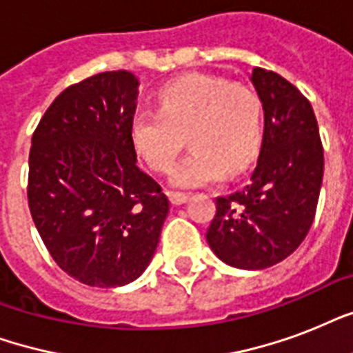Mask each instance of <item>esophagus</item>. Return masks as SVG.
<instances>
[{"instance_id": "34e87169", "label": "esophagus", "mask_w": 353, "mask_h": 353, "mask_svg": "<svg viewBox=\"0 0 353 353\" xmlns=\"http://www.w3.org/2000/svg\"><path fill=\"white\" fill-rule=\"evenodd\" d=\"M168 198H170L172 205H183V203H187L188 196L181 192H168Z\"/></svg>"}]
</instances>
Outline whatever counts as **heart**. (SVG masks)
<instances>
[{
	"label": "heart",
	"instance_id": "b5f03b06",
	"mask_svg": "<svg viewBox=\"0 0 353 353\" xmlns=\"http://www.w3.org/2000/svg\"><path fill=\"white\" fill-rule=\"evenodd\" d=\"M188 135L192 152L179 163L172 183L196 188L240 174L256 159L263 141V106L247 85L214 74H185L157 91V112L137 113L130 139L137 155L168 174Z\"/></svg>",
	"mask_w": 353,
	"mask_h": 353
}]
</instances>
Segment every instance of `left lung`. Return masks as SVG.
I'll return each instance as SVG.
<instances>
[{
  "instance_id": "8db88e82",
  "label": "left lung",
  "mask_w": 353,
  "mask_h": 353,
  "mask_svg": "<svg viewBox=\"0 0 353 353\" xmlns=\"http://www.w3.org/2000/svg\"><path fill=\"white\" fill-rule=\"evenodd\" d=\"M249 79L263 106L262 148L245 187L216 198L207 241L227 265L256 271L282 262L306 238L324 152L312 104L295 85L262 68Z\"/></svg>"
}]
</instances>
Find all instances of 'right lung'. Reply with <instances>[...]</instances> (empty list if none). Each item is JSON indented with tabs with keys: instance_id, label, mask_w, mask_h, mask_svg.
Listing matches in <instances>:
<instances>
[{
	"instance_id": "1",
	"label": "right lung",
	"mask_w": 353,
	"mask_h": 353,
	"mask_svg": "<svg viewBox=\"0 0 353 353\" xmlns=\"http://www.w3.org/2000/svg\"><path fill=\"white\" fill-rule=\"evenodd\" d=\"M139 80L106 71L69 85L47 108L29 154V209L69 276L119 288L148 268L168 198L139 170L130 139Z\"/></svg>"
}]
</instances>
